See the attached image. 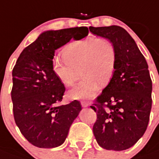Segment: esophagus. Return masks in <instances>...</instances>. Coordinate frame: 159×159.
I'll list each match as a JSON object with an SVG mask.
<instances>
[{
	"label": "esophagus",
	"instance_id": "obj_1",
	"mask_svg": "<svg viewBox=\"0 0 159 159\" xmlns=\"http://www.w3.org/2000/svg\"><path fill=\"white\" fill-rule=\"evenodd\" d=\"M81 104H82V106L83 107H87L88 106V102L87 101H82L81 102Z\"/></svg>",
	"mask_w": 159,
	"mask_h": 159
}]
</instances>
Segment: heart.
<instances>
[{"label":"heart","instance_id":"1","mask_svg":"<svg viewBox=\"0 0 159 159\" xmlns=\"http://www.w3.org/2000/svg\"><path fill=\"white\" fill-rule=\"evenodd\" d=\"M65 60L55 59L54 74L66 87L74 84L82 69L84 78L72 88L69 95L73 99L93 98L102 85H107L114 74L117 64V52L107 38L88 37L69 43L64 49Z\"/></svg>","mask_w":159,"mask_h":159}]
</instances>
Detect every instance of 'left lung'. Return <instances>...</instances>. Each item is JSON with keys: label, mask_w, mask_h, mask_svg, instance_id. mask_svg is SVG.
Listing matches in <instances>:
<instances>
[{"label": "left lung", "mask_w": 159, "mask_h": 159, "mask_svg": "<svg viewBox=\"0 0 159 159\" xmlns=\"http://www.w3.org/2000/svg\"><path fill=\"white\" fill-rule=\"evenodd\" d=\"M93 34L107 38L117 52L116 70L91 107L97 112L93 133L107 150L133 146L147 129L152 108V80L145 57L125 29L90 26Z\"/></svg>", "instance_id": "obj_1"}]
</instances>
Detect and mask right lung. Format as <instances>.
I'll return each mask as SVG.
<instances>
[{
    "label": "right lung",
    "instance_id": "right-lung-1",
    "mask_svg": "<svg viewBox=\"0 0 159 159\" xmlns=\"http://www.w3.org/2000/svg\"><path fill=\"white\" fill-rule=\"evenodd\" d=\"M88 35L86 26L47 31L26 47L12 71L16 124L29 143L42 148L60 146L82 110L78 101L59 105L66 88L52 69L55 51Z\"/></svg>",
    "mask_w": 159,
    "mask_h": 159
}]
</instances>
